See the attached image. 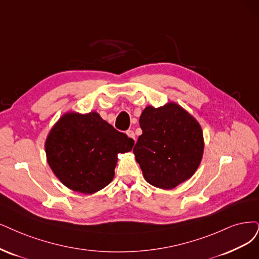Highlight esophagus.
Segmentation results:
<instances>
[{
    "mask_svg": "<svg viewBox=\"0 0 259 259\" xmlns=\"http://www.w3.org/2000/svg\"><path fill=\"white\" fill-rule=\"evenodd\" d=\"M126 135L130 138V139H133L136 141V133H135V131L133 130H128V131H126Z\"/></svg>",
    "mask_w": 259,
    "mask_h": 259,
    "instance_id": "34e87169",
    "label": "esophagus"
}]
</instances>
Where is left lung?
Wrapping results in <instances>:
<instances>
[{"instance_id":"1","label":"left lung","mask_w":259,"mask_h":259,"mask_svg":"<svg viewBox=\"0 0 259 259\" xmlns=\"http://www.w3.org/2000/svg\"><path fill=\"white\" fill-rule=\"evenodd\" d=\"M140 127L133 154L148 184L169 190L192 177L204 154L203 131L192 115L174 102L148 105Z\"/></svg>"}]
</instances>
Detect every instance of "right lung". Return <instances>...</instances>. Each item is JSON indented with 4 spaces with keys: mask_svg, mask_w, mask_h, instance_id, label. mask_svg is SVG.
Returning a JSON list of instances; mask_svg holds the SVG:
<instances>
[{
    "mask_svg": "<svg viewBox=\"0 0 259 259\" xmlns=\"http://www.w3.org/2000/svg\"><path fill=\"white\" fill-rule=\"evenodd\" d=\"M135 141L97 112H69L54 124L45 148L48 163L63 185L93 194L111 183L117 155L130 151Z\"/></svg>",
    "mask_w": 259,
    "mask_h": 259,
    "instance_id": "add662e5",
    "label": "right lung"
}]
</instances>
